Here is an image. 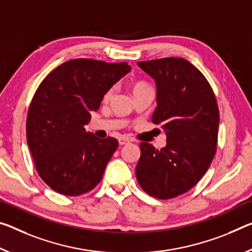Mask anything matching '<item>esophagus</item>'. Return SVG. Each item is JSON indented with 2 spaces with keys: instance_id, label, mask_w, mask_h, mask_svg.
I'll return each instance as SVG.
<instances>
[{
  "instance_id": "esophagus-1",
  "label": "esophagus",
  "mask_w": 252,
  "mask_h": 252,
  "mask_svg": "<svg viewBox=\"0 0 252 252\" xmlns=\"http://www.w3.org/2000/svg\"><path fill=\"white\" fill-rule=\"evenodd\" d=\"M130 142V140L127 138H125V137H122V138H120L119 139V143L121 146H123V145H126V143H129Z\"/></svg>"
}]
</instances>
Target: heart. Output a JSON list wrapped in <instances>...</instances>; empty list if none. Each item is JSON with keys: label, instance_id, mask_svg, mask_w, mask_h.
Returning a JSON list of instances; mask_svg holds the SVG:
<instances>
[{"label": "heart", "instance_id": "b5f03b06", "mask_svg": "<svg viewBox=\"0 0 252 252\" xmlns=\"http://www.w3.org/2000/svg\"><path fill=\"white\" fill-rule=\"evenodd\" d=\"M141 86H145V84H135L134 87H133V90H135V89H139V87H141ZM111 94H112V90H110L109 92H107L106 95H105V97H109Z\"/></svg>", "mask_w": 252, "mask_h": 252}]
</instances>
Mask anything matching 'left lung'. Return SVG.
Returning a JSON list of instances; mask_svg holds the SVG:
<instances>
[{
  "instance_id": "8db88e82",
  "label": "left lung",
  "mask_w": 252,
  "mask_h": 252,
  "mask_svg": "<svg viewBox=\"0 0 252 252\" xmlns=\"http://www.w3.org/2000/svg\"><path fill=\"white\" fill-rule=\"evenodd\" d=\"M155 79L157 107L151 118L166 131L167 145L156 149L140 143L137 181L151 196H179L198 183L209 169L218 145L219 107L210 83L184 58L139 62Z\"/></svg>"
}]
</instances>
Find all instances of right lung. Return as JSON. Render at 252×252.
Wrapping results in <instances>:
<instances>
[{
  "label": "right lung",
  "instance_id": "add662e5",
  "mask_svg": "<svg viewBox=\"0 0 252 252\" xmlns=\"http://www.w3.org/2000/svg\"><path fill=\"white\" fill-rule=\"evenodd\" d=\"M130 70L126 63L73 59L39 85L28 111L27 142L39 176L51 189L78 196L101 182L119 142L95 137L84 126Z\"/></svg>",
  "mask_w": 252,
  "mask_h": 252
}]
</instances>
